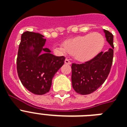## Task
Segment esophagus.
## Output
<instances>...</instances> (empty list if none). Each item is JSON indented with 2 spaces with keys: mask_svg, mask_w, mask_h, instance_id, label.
<instances>
[{
  "mask_svg": "<svg viewBox=\"0 0 127 127\" xmlns=\"http://www.w3.org/2000/svg\"><path fill=\"white\" fill-rule=\"evenodd\" d=\"M64 63L65 64H71V62L69 60L67 59H66L65 61H64Z\"/></svg>",
  "mask_w": 127,
  "mask_h": 127,
  "instance_id": "1",
  "label": "esophagus"
}]
</instances>
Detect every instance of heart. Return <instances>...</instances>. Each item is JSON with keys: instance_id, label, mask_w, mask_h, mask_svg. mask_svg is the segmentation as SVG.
<instances>
[{"instance_id": "heart-1", "label": "heart", "mask_w": 127, "mask_h": 127, "mask_svg": "<svg viewBox=\"0 0 127 127\" xmlns=\"http://www.w3.org/2000/svg\"><path fill=\"white\" fill-rule=\"evenodd\" d=\"M105 39L97 32L90 33L66 41L64 45L56 49L62 54L69 53L79 61H87L95 57L103 47Z\"/></svg>"}]
</instances>
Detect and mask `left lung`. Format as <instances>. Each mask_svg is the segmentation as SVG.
<instances>
[{
  "mask_svg": "<svg viewBox=\"0 0 127 127\" xmlns=\"http://www.w3.org/2000/svg\"><path fill=\"white\" fill-rule=\"evenodd\" d=\"M107 41L111 47L100 52L92 59L82 64H72V84L76 92L92 94L104 83L110 72L113 58V35L104 30Z\"/></svg>",
  "mask_w": 127,
  "mask_h": 127,
  "instance_id": "obj_1",
  "label": "left lung"
}]
</instances>
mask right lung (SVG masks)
Instances as JSON below:
<instances>
[{
	"mask_svg": "<svg viewBox=\"0 0 127 127\" xmlns=\"http://www.w3.org/2000/svg\"><path fill=\"white\" fill-rule=\"evenodd\" d=\"M38 33L26 32L21 37L17 57V72L22 85L33 94L49 92L52 79L64 63L65 57H56L45 48L46 39Z\"/></svg>",
	"mask_w": 127,
	"mask_h": 127,
	"instance_id": "obj_1",
	"label": "right lung"
}]
</instances>
